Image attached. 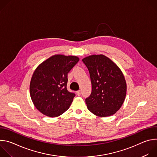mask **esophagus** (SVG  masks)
<instances>
[{"label":"esophagus","mask_w":157,"mask_h":157,"mask_svg":"<svg viewBox=\"0 0 157 157\" xmlns=\"http://www.w3.org/2000/svg\"><path fill=\"white\" fill-rule=\"evenodd\" d=\"M81 90H79V91H76V94H77L78 96H80V95H81Z\"/></svg>","instance_id":"1"}]
</instances>
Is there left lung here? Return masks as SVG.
Instances as JSON below:
<instances>
[{
	"label": "left lung",
	"instance_id": "1",
	"mask_svg": "<svg viewBox=\"0 0 157 157\" xmlns=\"http://www.w3.org/2000/svg\"><path fill=\"white\" fill-rule=\"evenodd\" d=\"M90 76L91 93L85 101L89 111L99 117L114 114L126 96L125 79L119 67L103 55L82 59Z\"/></svg>",
	"mask_w": 157,
	"mask_h": 157
}]
</instances>
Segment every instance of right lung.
<instances>
[{
    "label": "right lung",
    "instance_id": "right-lung-1",
    "mask_svg": "<svg viewBox=\"0 0 157 157\" xmlns=\"http://www.w3.org/2000/svg\"><path fill=\"white\" fill-rule=\"evenodd\" d=\"M78 61L77 56L57 55L43 62L34 71L30 84V96L43 114L58 117L70 107L75 94L67 90V77Z\"/></svg>",
    "mask_w": 157,
    "mask_h": 157
}]
</instances>
